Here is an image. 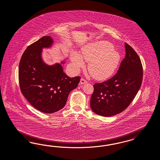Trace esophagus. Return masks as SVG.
Segmentation results:
<instances>
[{
    "instance_id": "obj_1",
    "label": "esophagus",
    "mask_w": 160,
    "mask_h": 160,
    "mask_svg": "<svg viewBox=\"0 0 160 160\" xmlns=\"http://www.w3.org/2000/svg\"><path fill=\"white\" fill-rule=\"evenodd\" d=\"M87 80H85L84 78H81V80H80V84H86V83H87Z\"/></svg>"
}]
</instances>
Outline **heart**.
<instances>
[{
    "label": "heart",
    "instance_id": "b5f03b06",
    "mask_svg": "<svg viewBox=\"0 0 160 160\" xmlns=\"http://www.w3.org/2000/svg\"><path fill=\"white\" fill-rule=\"evenodd\" d=\"M81 57L88 62L89 73L98 80H104L112 76L120 60L119 53L113 48L112 44L104 41L87 46L82 49ZM82 58L78 54L72 55L74 66L77 70L84 66Z\"/></svg>",
    "mask_w": 160,
    "mask_h": 160
}]
</instances>
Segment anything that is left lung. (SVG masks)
Here are the masks:
<instances>
[{
	"label": "left lung",
	"instance_id": "1",
	"mask_svg": "<svg viewBox=\"0 0 160 160\" xmlns=\"http://www.w3.org/2000/svg\"><path fill=\"white\" fill-rule=\"evenodd\" d=\"M126 56L116 74L105 82L94 83L90 99L93 112L102 116H114L130 104L138 92L143 77L140 58L128 44Z\"/></svg>",
	"mask_w": 160,
	"mask_h": 160
}]
</instances>
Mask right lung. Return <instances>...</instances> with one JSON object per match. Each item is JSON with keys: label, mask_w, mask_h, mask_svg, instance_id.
Instances as JSON below:
<instances>
[{"label": "right lung", "mask_w": 160, "mask_h": 160, "mask_svg": "<svg viewBox=\"0 0 160 160\" xmlns=\"http://www.w3.org/2000/svg\"><path fill=\"white\" fill-rule=\"evenodd\" d=\"M52 43L53 39L48 36L29 45L19 67L21 92L32 106L44 113H53L63 108L69 93L78 87L81 78L68 76L60 64L50 66L42 61V48L50 47Z\"/></svg>", "instance_id": "right-lung-1"}]
</instances>
